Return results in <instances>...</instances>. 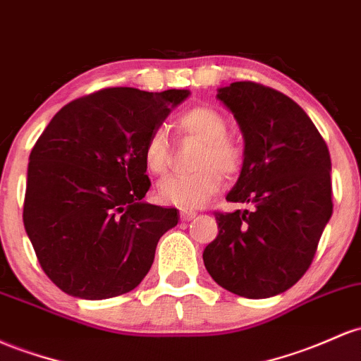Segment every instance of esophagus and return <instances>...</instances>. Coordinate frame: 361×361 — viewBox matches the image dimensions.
<instances>
[{
  "label": "esophagus",
  "instance_id": "1",
  "mask_svg": "<svg viewBox=\"0 0 361 361\" xmlns=\"http://www.w3.org/2000/svg\"><path fill=\"white\" fill-rule=\"evenodd\" d=\"M180 214H181V219H183V221H192L193 217L197 216L195 212H193V211H188V209H181Z\"/></svg>",
  "mask_w": 361,
  "mask_h": 361
}]
</instances>
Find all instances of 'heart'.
Instances as JSON below:
<instances>
[{"mask_svg": "<svg viewBox=\"0 0 361 361\" xmlns=\"http://www.w3.org/2000/svg\"><path fill=\"white\" fill-rule=\"evenodd\" d=\"M178 126L188 135L204 142L199 157L200 169L166 176L157 185V199L162 204L181 209H197L221 188V172L224 176H235L240 171L243 150L235 138L228 135V120L209 106H195L183 111L178 116ZM142 157L147 171L152 174H162L169 168V140L164 130L156 128L149 133Z\"/></svg>", "mask_w": 361, "mask_h": 361, "instance_id": "heart-1", "label": "heart"}]
</instances>
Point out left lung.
<instances>
[{
    "label": "left lung",
    "instance_id": "8db88e82",
    "mask_svg": "<svg viewBox=\"0 0 361 361\" xmlns=\"http://www.w3.org/2000/svg\"><path fill=\"white\" fill-rule=\"evenodd\" d=\"M245 137L241 174L228 202L252 211H216V240L205 247L207 272L243 298L290 290L312 265L332 214L331 156L314 121L293 99L255 82L219 90Z\"/></svg>",
    "mask_w": 361,
    "mask_h": 361
}]
</instances>
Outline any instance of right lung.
Listing matches in <instances>:
<instances>
[{
    "mask_svg": "<svg viewBox=\"0 0 361 361\" xmlns=\"http://www.w3.org/2000/svg\"><path fill=\"white\" fill-rule=\"evenodd\" d=\"M188 90L108 87L63 106L29 157L23 226L46 276L84 300L125 295L154 262L176 209L145 204V140Z\"/></svg>",
    "mask_w": 361,
    "mask_h": 361,
    "instance_id": "add662e5",
    "label": "right lung"
}]
</instances>
